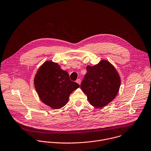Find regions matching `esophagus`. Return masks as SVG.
Instances as JSON below:
<instances>
[{
    "label": "esophagus",
    "mask_w": 151,
    "mask_h": 151,
    "mask_svg": "<svg viewBox=\"0 0 151 151\" xmlns=\"http://www.w3.org/2000/svg\"><path fill=\"white\" fill-rule=\"evenodd\" d=\"M76 83H78L79 85H80V84H81V80H80V79H77V80H76Z\"/></svg>",
    "instance_id": "esophagus-1"
}]
</instances>
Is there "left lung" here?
Wrapping results in <instances>:
<instances>
[{"instance_id":"1","label":"left lung","mask_w":151,"mask_h":151,"mask_svg":"<svg viewBox=\"0 0 151 151\" xmlns=\"http://www.w3.org/2000/svg\"><path fill=\"white\" fill-rule=\"evenodd\" d=\"M80 87L93 106L102 108L114 100L121 85L120 76L114 66L108 61L102 60L99 64L87 66Z\"/></svg>"}]
</instances>
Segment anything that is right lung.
Returning a JSON list of instances; mask_svg holds the SVG:
<instances>
[{
	"instance_id": "right-lung-1",
	"label": "right lung",
	"mask_w": 151,
	"mask_h": 151,
	"mask_svg": "<svg viewBox=\"0 0 151 151\" xmlns=\"http://www.w3.org/2000/svg\"><path fill=\"white\" fill-rule=\"evenodd\" d=\"M34 84L39 99L52 109H60L68 102L70 94L80 86L70 80L66 71L57 63L45 61L38 69Z\"/></svg>"
}]
</instances>
